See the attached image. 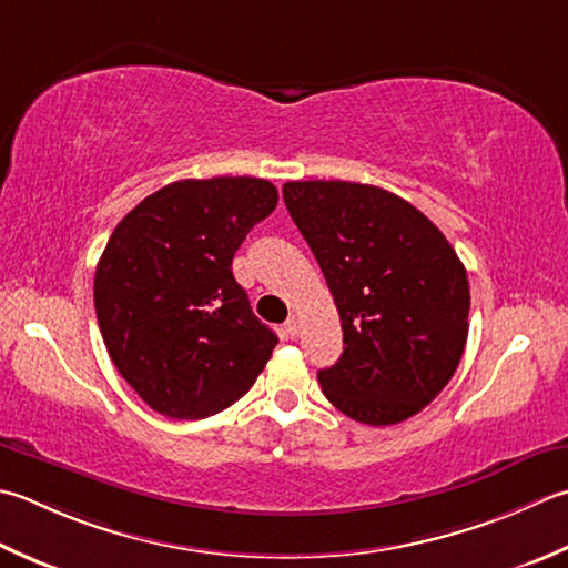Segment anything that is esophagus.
<instances>
[{
    "label": "esophagus",
    "mask_w": 568,
    "mask_h": 568,
    "mask_svg": "<svg viewBox=\"0 0 568 568\" xmlns=\"http://www.w3.org/2000/svg\"><path fill=\"white\" fill-rule=\"evenodd\" d=\"M285 335L287 337H297L300 335V320L293 315V317H287V322H285Z\"/></svg>",
    "instance_id": "1"
}]
</instances>
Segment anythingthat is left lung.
<instances>
[{"instance_id": "8db88e82", "label": "left lung", "mask_w": 568, "mask_h": 568, "mask_svg": "<svg viewBox=\"0 0 568 568\" xmlns=\"http://www.w3.org/2000/svg\"><path fill=\"white\" fill-rule=\"evenodd\" d=\"M285 206L315 253L344 352L317 372L327 402L366 426L416 416L455 374L470 285L438 226L406 199L357 182H285Z\"/></svg>"}]
</instances>
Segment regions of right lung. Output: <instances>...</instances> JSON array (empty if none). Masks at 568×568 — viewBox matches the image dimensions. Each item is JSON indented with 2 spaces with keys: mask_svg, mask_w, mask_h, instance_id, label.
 I'll use <instances>...</instances> for the list:
<instances>
[{
  "mask_svg": "<svg viewBox=\"0 0 568 568\" xmlns=\"http://www.w3.org/2000/svg\"><path fill=\"white\" fill-rule=\"evenodd\" d=\"M277 189L255 176L182 180L130 211L93 283L110 359L158 414L199 420L236 404L277 344L231 271Z\"/></svg>",
  "mask_w": 568,
  "mask_h": 568,
  "instance_id": "1",
  "label": "right lung"
}]
</instances>
